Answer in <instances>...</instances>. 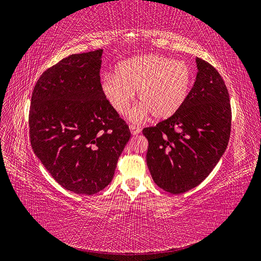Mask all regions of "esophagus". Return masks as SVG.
<instances>
[{
	"mask_svg": "<svg viewBox=\"0 0 261 261\" xmlns=\"http://www.w3.org/2000/svg\"><path fill=\"white\" fill-rule=\"evenodd\" d=\"M129 129H130V133H132V135H138V134L141 132V128L140 127H138V126H136V125H130L129 126Z\"/></svg>",
	"mask_w": 261,
	"mask_h": 261,
	"instance_id": "esophagus-1",
	"label": "esophagus"
}]
</instances>
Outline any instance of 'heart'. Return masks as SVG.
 <instances>
[{
	"mask_svg": "<svg viewBox=\"0 0 261 261\" xmlns=\"http://www.w3.org/2000/svg\"><path fill=\"white\" fill-rule=\"evenodd\" d=\"M194 82L192 67L159 54H148L122 62L115 75L107 74L101 91L114 111L128 112L137 91L141 103L132 113L139 121L149 113L155 120H167L183 107Z\"/></svg>",
	"mask_w": 261,
	"mask_h": 261,
	"instance_id": "obj_1",
	"label": "heart"
}]
</instances>
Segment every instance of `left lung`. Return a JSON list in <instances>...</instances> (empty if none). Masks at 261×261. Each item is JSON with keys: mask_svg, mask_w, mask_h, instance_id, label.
I'll return each instance as SVG.
<instances>
[{"mask_svg": "<svg viewBox=\"0 0 261 261\" xmlns=\"http://www.w3.org/2000/svg\"><path fill=\"white\" fill-rule=\"evenodd\" d=\"M196 82L178 111L143 129L147 165L154 183L171 194L198 186L223 155L232 111L224 81L208 62L196 59Z\"/></svg>", "mask_w": 261, "mask_h": 261, "instance_id": "obj_1", "label": "left lung"}]
</instances>
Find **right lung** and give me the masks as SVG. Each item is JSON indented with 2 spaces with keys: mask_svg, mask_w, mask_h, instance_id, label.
Masks as SVG:
<instances>
[{
  "mask_svg": "<svg viewBox=\"0 0 261 261\" xmlns=\"http://www.w3.org/2000/svg\"><path fill=\"white\" fill-rule=\"evenodd\" d=\"M102 52L63 59L43 72L31 96V147L51 176L75 194H97L111 183L130 138L101 91Z\"/></svg>",
  "mask_w": 261,
  "mask_h": 261,
  "instance_id": "add662e5",
  "label": "right lung"
}]
</instances>
